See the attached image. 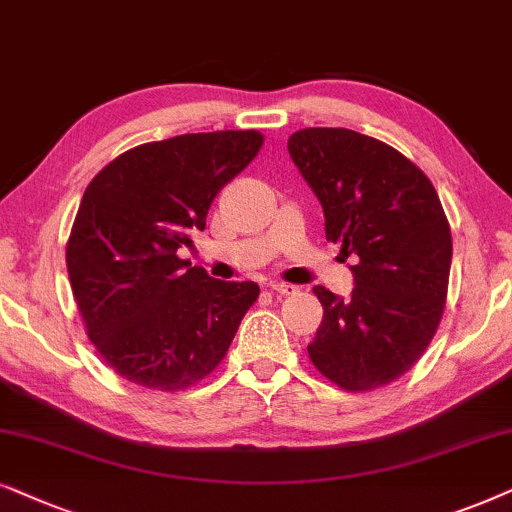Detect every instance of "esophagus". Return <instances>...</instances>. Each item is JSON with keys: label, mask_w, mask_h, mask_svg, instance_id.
<instances>
[{"label": "esophagus", "mask_w": 512, "mask_h": 512, "mask_svg": "<svg viewBox=\"0 0 512 512\" xmlns=\"http://www.w3.org/2000/svg\"><path fill=\"white\" fill-rule=\"evenodd\" d=\"M269 288H271V292H274V295H278V297L295 295V292H297L295 285H290V283H271Z\"/></svg>", "instance_id": "34e87169"}]
</instances>
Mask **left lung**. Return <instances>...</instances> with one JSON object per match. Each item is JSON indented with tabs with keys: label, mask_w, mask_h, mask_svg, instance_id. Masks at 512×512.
Masks as SVG:
<instances>
[{
	"label": "left lung",
	"mask_w": 512,
	"mask_h": 512,
	"mask_svg": "<svg viewBox=\"0 0 512 512\" xmlns=\"http://www.w3.org/2000/svg\"><path fill=\"white\" fill-rule=\"evenodd\" d=\"M288 152L356 283L351 299L313 288L323 323L311 363L344 391L391 384L424 356L445 309L452 231L438 192L398 149L349 128H304Z\"/></svg>",
	"instance_id": "1"
}]
</instances>
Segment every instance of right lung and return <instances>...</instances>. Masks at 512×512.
Masks as SVG:
<instances>
[{
    "label": "right lung",
    "instance_id": "right-lung-1",
    "mask_svg": "<svg viewBox=\"0 0 512 512\" xmlns=\"http://www.w3.org/2000/svg\"><path fill=\"white\" fill-rule=\"evenodd\" d=\"M257 131L187 133L109 161L74 217L67 274L88 339L119 377L182 391L227 356L260 285L180 260L217 192L262 147Z\"/></svg>",
    "mask_w": 512,
    "mask_h": 512
}]
</instances>
